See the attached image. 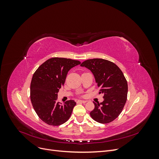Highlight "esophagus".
I'll use <instances>...</instances> for the list:
<instances>
[{
  "instance_id": "esophagus-1",
  "label": "esophagus",
  "mask_w": 159,
  "mask_h": 159,
  "mask_svg": "<svg viewBox=\"0 0 159 159\" xmlns=\"http://www.w3.org/2000/svg\"><path fill=\"white\" fill-rule=\"evenodd\" d=\"M87 102V101H85V100H78L77 101V103H85Z\"/></svg>"
}]
</instances>
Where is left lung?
Masks as SVG:
<instances>
[{
	"mask_svg": "<svg viewBox=\"0 0 159 159\" xmlns=\"http://www.w3.org/2000/svg\"><path fill=\"white\" fill-rule=\"evenodd\" d=\"M84 66L92 72L96 83L103 94L102 103H95L90 115L95 121L109 123L118 117L125 105L128 85L122 71L113 62L101 58L89 59L83 61Z\"/></svg>",
	"mask_w": 159,
	"mask_h": 159,
	"instance_id": "left-lung-1",
	"label": "left lung"
}]
</instances>
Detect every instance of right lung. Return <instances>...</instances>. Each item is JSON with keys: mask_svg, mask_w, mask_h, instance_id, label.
<instances>
[{"mask_svg": "<svg viewBox=\"0 0 159 159\" xmlns=\"http://www.w3.org/2000/svg\"><path fill=\"white\" fill-rule=\"evenodd\" d=\"M80 64L78 60L52 57L33 74L30 84L32 106L39 118L49 125L58 126L70 119L76 103L69 100L61 105L57 102V92L64 85L68 71Z\"/></svg>", "mask_w": 159, "mask_h": 159, "instance_id": "obj_1", "label": "right lung"}]
</instances>
